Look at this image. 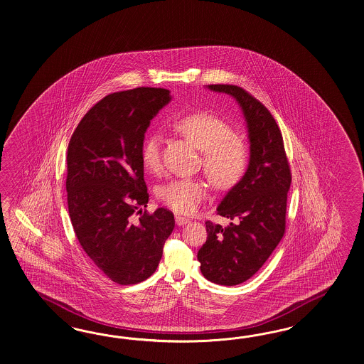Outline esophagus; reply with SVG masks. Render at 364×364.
Segmentation results:
<instances>
[{
    "instance_id": "34e87169",
    "label": "esophagus",
    "mask_w": 364,
    "mask_h": 364,
    "mask_svg": "<svg viewBox=\"0 0 364 364\" xmlns=\"http://www.w3.org/2000/svg\"><path fill=\"white\" fill-rule=\"evenodd\" d=\"M190 220L187 219V218H183V216H176V223H177V225H185V224L188 223Z\"/></svg>"
}]
</instances>
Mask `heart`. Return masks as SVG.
<instances>
[{
	"label": "heart",
	"instance_id": "b5f03b06",
	"mask_svg": "<svg viewBox=\"0 0 364 364\" xmlns=\"http://www.w3.org/2000/svg\"><path fill=\"white\" fill-rule=\"evenodd\" d=\"M174 128L202 151L205 174L218 188H231L245 174L250 161L248 146L223 119L211 113H196L176 122ZM141 162L149 173L161 171L159 134H150L144 141ZM207 194L208 185L200 178H176L157 190L159 200L178 214H193Z\"/></svg>",
	"mask_w": 364,
	"mask_h": 364
}]
</instances>
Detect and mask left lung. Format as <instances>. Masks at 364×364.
Listing matches in <instances>:
<instances>
[{"label": "left lung", "instance_id": "1", "mask_svg": "<svg viewBox=\"0 0 364 364\" xmlns=\"http://www.w3.org/2000/svg\"><path fill=\"white\" fill-rule=\"evenodd\" d=\"M207 88L236 99L250 139L248 168L216 208L232 222L223 228L207 220V240L198 252L207 280L233 287L251 279L282 239L291 174L280 128L267 107L237 85Z\"/></svg>", "mask_w": 364, "mask_h": 364}]
</instances>
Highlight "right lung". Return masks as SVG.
<instances>
[{
  "label": "right lung",
  "mask_w": 364,
  "mask_h": 364,
  "mask_svg": "<svg viewBox=\"0 0 364 364\" xmlns=\"http://www.w3.org/2000/svg\"><path fill=\"white\" fill-rule=\"evenodd\" d=\"M171 100L164 88L108 95L84 114L67 149V203L75 235L113 282L139 284L159 267L174 215L149 200L141 148L150 120ZM141 218L134 220V215Z\"/></svg>",
  "instance_id": "1"
}]
</instances>
